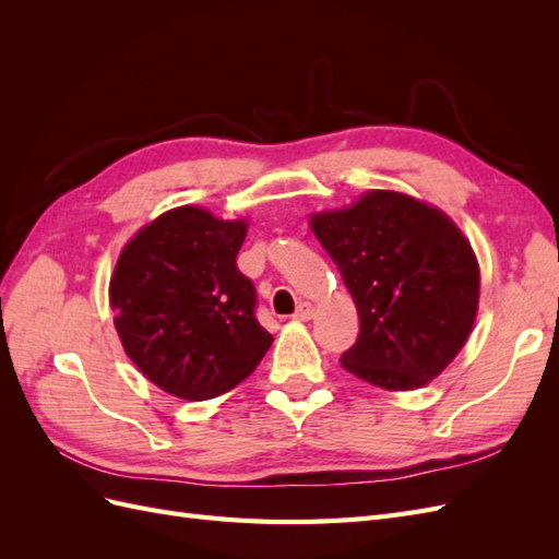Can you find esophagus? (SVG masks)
Returning <instances> with one entry per match:
<instances>
[{"mask_svg": "<svg viewBox=\"0 0 559 559\" xmlns=\"http://www.w3.org/2000/svg\"><path fill=\"white\" fill-rule=\"evenodd\" d=\"M312 314H314V308L310 306V302H300L298 310L294 312V319H296V321H310Z\"/></svg>", "mask_w": 559, "mask_h": 559, "instance_id": "esophagus-1", "label": "esophagus"}]
</instances>
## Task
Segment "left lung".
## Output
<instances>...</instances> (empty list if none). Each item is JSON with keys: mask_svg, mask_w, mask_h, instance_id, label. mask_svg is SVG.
I'll use <instances>...</instances> for the list:
<instances>
[{"mask_svg": "<svg viewBox=\"0 0 559 559\" xmlns=\"http://www.w3.org/2000/svg\"><path fill=\"white\" fill-rule=\"evenodd\" d=\"M359 312L343 368L389 392L425 386L466 343L480 270L468 240L431 205L370 191L352 207L310 218Z\"/></svg>", "mask_w": 559, "mask_h": 559, "instance_id": "8db88e82", "label": "left lung"}]
</instances>
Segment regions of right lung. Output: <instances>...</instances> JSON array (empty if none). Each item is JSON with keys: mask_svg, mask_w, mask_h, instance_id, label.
<instances>
[{"mask_svg": "<svg viewBox=\"0 0 559 559\" xmlns=\"http://www.w3.org/2000/svg\"><path fill=\"white\" fill-rule=\"evenodd\" d=\"M245 222L183 205L126 245L109 284L114 326L146 380L205 401L247 380L273 345L238 251Z\"/></svg>", "mask_w": 559, "mask_h": 559, "instance_id": "right-lung-1", "label": "right lung"}]
</instances>
